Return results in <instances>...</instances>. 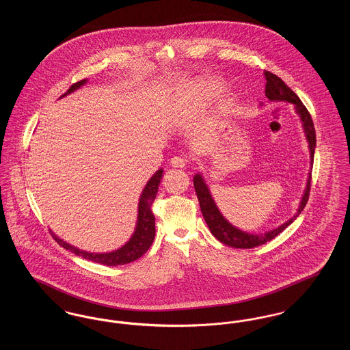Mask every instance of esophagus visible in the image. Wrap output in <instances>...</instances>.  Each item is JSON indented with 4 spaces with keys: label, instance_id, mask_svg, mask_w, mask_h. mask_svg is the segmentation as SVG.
Listing matches in <instances>:
<instances>
[{
    "label": "esophagus",
    "instance_id": "esophagus-1",
    "mask_svg": "<svg viewBox=\"0 0 350 350\" xmlns=\"http://www.w3.org/2000/svg\"><path fill=\"white\" fill-rule=\"evenodd\" d=\"M170 164L174 167H185L187 165V160L183 156H174L170 159Z\"/></svg>",
    "mask_w": 350,
    "mask_h": 350
}]
</instances>
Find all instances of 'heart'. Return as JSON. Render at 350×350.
Wrapping results in <instances>:
<instances>
[{
  "mask_svg": "<svg viewBox=\"0 0 350 350\" xmlns=\"http://www.w3.org/2000/svg\"><path fill=\"white\" fill-rule=\"evenodd\" d=\"M200 86H202L200 89H202V92H203V94H204V96H210V94H213V93H214V86H213L211 83H202Z\"/></svg>",
  "mask_w": 350,
  "mask_h": 350,
  "instance_id": "1",
  "label": "heart"
}]
</instances>
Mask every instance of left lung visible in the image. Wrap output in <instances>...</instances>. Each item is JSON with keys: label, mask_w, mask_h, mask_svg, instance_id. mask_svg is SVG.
I'll list each match as a JSON object with an SVG mask.
<instances>
[{"label": "left lung", "mask_w": 350, "mask_h": 350, "mask_svg": "<svg viewBox=\"0 0 350 350\" xmlns=\"http://www.w3.org/2000/svg\"><path fill=\"white\" fill-rule=\"evenodd\" d=\"M265 80H267V86H265V96L270 100H286V102H291L295 105V110L299 114L300 119L303 122V127H304V133L307 135V140L310 143V150H311V160H314V153H315V147H317V133H315V127H314V122L311 114L308 113V110L306 109V106L303 105V102L299 100V97L283 83L282 79H280L278 76H275L274 73L265 70ZM311 173L307 181V187L304 191V196L300 202L299 208L297 215L291 217L290 220H287L286 223H283L281 227L264 233V234H252V233L243 232L240 230H237L236 227H233L232 224H230L223 215L219 213L217 204L213 200L208 187L206 186V183L203 181V178L200 174H196L193 178L194 183V189L197 193V197L200 200V211L202 215L204 217L208 228L211 233L217 237V240L228 247L232 248H241V250H250L254 248L258 245H262L267 241L273 240L275 236H278L282 232L286 227H288L300 213L303 211V208L306 207L308 197H310V190H311Z\"/></svg>", "instance_id": "8db88e82"}]
</instances>
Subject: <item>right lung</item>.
<instances>
[{
    "mask_svg": "<svg viewBox=\"0 0 350 350\" xmlns=\"http://www.w3.org/2000/svg\"><path fill=\"white\" fill-rule=\"evenodd\" d=\"M85 83V80L77 81V83L70 85V88L63 96H67L68 93L76 90L77 88H80L81 85ZM163 177V169H159L152 177L150 181L146 185L142 197L139 200V215H137V224H136V230L133 232L131 240L122 247L120 250L111 252V253H88L83 250H77L72 245L67 244L66 241L60 240L57 236H53L55 241H57V244L67 250L73 252L77 256H81L85 260L97 262L100 265H106V267H118V265H124L129 262H133L135 260L140 258L147 250H150L153 239H154V215L152 213V203L156 198L157 194V189Z\"/></svg>",
    "mask_w": 350,
    "mask_h": 350,
    "instance_id": "1",
    "label": "right lung"
}]
</instances>
